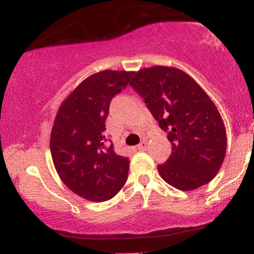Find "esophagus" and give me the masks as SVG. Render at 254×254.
Wrapping results in <instances>:
<instances>
[{
    "mask_svg": "<svg viewBox=\"0 0 254 254\" xmlns=\"http://www.w3.org/2000/svg\"><path fill=\"white\" fill-rule=\"evenodd\" d=\"M137 149H138V150H145V149H147V142L142 141L141 143L137 145Z\"/></svg>",
    "mask_w": 254,
    "mask_h": 254,
    "instance_id": "1",
    "label": "esophagus"
}]
</instances>
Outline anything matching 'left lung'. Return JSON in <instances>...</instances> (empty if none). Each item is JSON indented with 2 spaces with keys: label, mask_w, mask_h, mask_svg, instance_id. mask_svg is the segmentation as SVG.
Listing matches in <instances>:
<instances>
[{
  "label": "left lung",
  "mask_w": 254,
  "mask_h": 254,
  "mask_svg": "<svg viewBox=\"0 0 254 254\" xmlns=\"http://www.w3.org/2000/svg\"><path fill=\"white\" fill-rule=\"evenodd\" d=\"M130 86L143 98L172 143L167 161L157 166L162 179L182 191L211 182L222 166L227 136L208 94L190 75L162 65L135 72Z\"/></svg>",
  "instance_id": "1"
}]
</instances>
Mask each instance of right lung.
I'll use <instances>...</instances> for the list:
<instances>
[{
    "label": "right lung",
    "instance_id": "right-lung-1",
    "mask_svg": "<svg viewBox=\"0 0 254 254\" xmlns=\"http://www.w3.org/2000/svg\"><path fill=\"white\" fill-rule=\"evenodd\" d=\"M133 72L104 70L87 77L58 110L51 131L52 161L62 182L77 196L105 202L121 191L129 159L118 155L105 137L111 100Z\"/></svg>",
    "mask_w": 254,
    "mask_h": 254
}]
</instances>
